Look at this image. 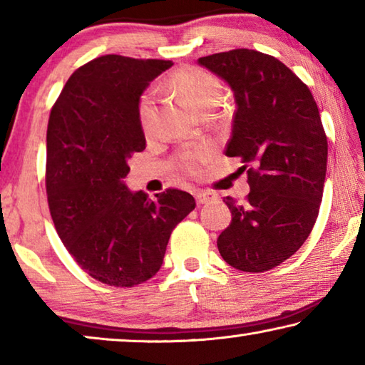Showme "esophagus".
Wrapping results in <instances>:
<instances>
[{"label":"esophagus","instance_id":"esophagus-1","mask_svg":"<svg viewBox=\"0 0 365 365\" xmlns=\"http://www.w3.org/2000/svg\"><path fill=\"white\" fill-rule=\"evenodd\" d=\"M196 197V202L197 205H206V202H211L214 200H217V195L212 193V191H202V190H197L195 193Z\"/></svg>","mask_w":365,"mask_h":365}]
</instances>
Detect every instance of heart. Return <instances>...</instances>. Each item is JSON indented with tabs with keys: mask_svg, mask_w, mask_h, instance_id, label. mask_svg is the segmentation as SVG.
<instances>
[{
	"mask_svg": "<svg viewBox=\"0 0 365 365\" xmlns=\"http://www.w3.org/2000/svg\"><path fill=\"white\" fill-rule=\"evenodd\" d=\"M170 85L200 113L214 108L220 98V82L217 77L201 67H182L172 73ZM138 113L141 127L145 132H150L154 114V95L151 91L141 98ZM211 154L212 150L207 145L190 146L178 156V165L188 174H195L200 165L211 158Z\"/></svg>",
	"mask_w": 365,
	"mask_h": 365,
	"instance_id": "heart-1",
	"label": "heart"
}]
</instances>
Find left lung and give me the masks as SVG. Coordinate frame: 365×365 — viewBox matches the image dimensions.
Wrapping results in <instances>:
<instances>
[{
  "label": "left lung",
  "mask_w": 365,
  "mask_h": 365,
  "mask_svg": "<svg viewBox=\"0 0 365 365\" xmlns=\"http://www.w3.org/2000/svg\"><path fill=\"white\" fill-rule=\"evenodd\" d=\"M233 91L237 110L225 156L248 168L250 195L227 196L232 222L220 256L243 272H265L292 257L311 233L322 202L329 145L311 90L255 49L200 58Z\"/></svg>",
  "instance_id": "8db88e82"
}]
</instances>
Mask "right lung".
I'll return each mask as SVG.
<instances>
[{"mask_svg":"<svg viewBox=\"0 0 365 365\" xmlns=\"http://www.w3.org/2000/svg\"><path fill=\"white\" fill-rule=\"evenodd\" d=\"M170 61L96 58L72 73L49 114L46 195L61 242L86 274L135 287L163 265L170 233L195 197L169 188L150 200L125 177L146 148L140 98Z\"/></svg>","mask_w":365,"mask_h":365,"instance_id":"right-lung-1","label":"right lung"}]
</instances>
